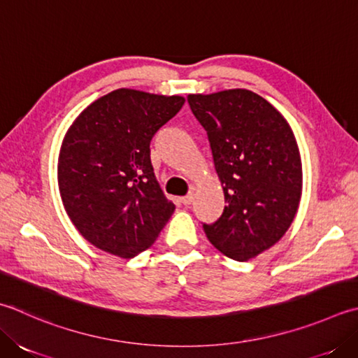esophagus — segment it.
I'll return each instance as SVG.
<instances>
[{"label": "esophagus", "mask_w": 358, "mask_h": 358, "mask_svg": "<svg viewBox=\"0 0 358 358\" xmlns=\"http://www.w3.org/2000/svg\"><path fill=\"white\" fill-rule=\"evenodd\" d=\"M180 200H181V203H183L185 206L191 205V203L194 201V194H192V192H191V194H187V195H185V197H181Z\"/></svg>", "instance_id": "esophagus-1"}]
</instances>
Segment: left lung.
I'll return each instance as SVG.
<instances>
[{
    "mask_svg": "<svg viewBox=\"0 0 358 358\" xmlns=\"http://www.w3.org/2000/svg\"><path fill=\"white\" fill-rule=\"evenodd\" d=\"M206 130L227 206L203 225L209 242L234 261L273 247L290 228L303 192V166L287 119L253 91L189 94Z\"/></svg>",
    "mask_w": 358,
    "mask_h": 358,
    "instance_id": "left-lung-1",
    "label": "left lung"
}]
</instances>
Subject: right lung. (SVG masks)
Segmentation results:
<instances>
[{
	"label": "right lung",
	"mask_w": 358,
	"mask_h": 358,
	"mask_svg": "<svg viewBox=\"0 0 358 358\" xmlns=\"http://www.w3.org/2000/svg\"><path fill=\"white\" fill-rule=\"evenodd\" d=\"M185 97L119 88L90 103L62 141L57 180L65 211L96 248L129 259L147 250L175 205L153 173L150 141Z\"/></svg>",
	"instance_id": "right-lung-1"
}]
</instances>
